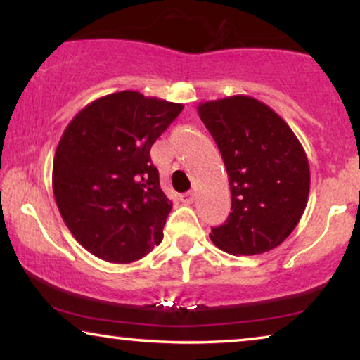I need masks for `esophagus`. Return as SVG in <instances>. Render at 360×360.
I'll list each match as a JSON object with an SVG mask.
<instances>
[{"mask_svg": "<svg viewBox=\"0 0 360 360\" xmlns=\"http://www.w3.org/2000/svg\"><path fill=\"white\" fill-rule=\"evenodd\" d=\"M180 200L184 201L185 205H190V203H193V200H195V193H193V191H186V193L180 195Z\"/></svg>", "mask_w": 360, "mask_h": 360, "instance_id": "34e87169", "label": "esophagus"}]
</instances>
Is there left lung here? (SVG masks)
Masks as SVG:
<instances>
[{
	"mask_svg": "<svg viewBox=\"0 0 360 360\" xmlns=\"http://www.w3.org/2000/svg\"><path fill=\"white\" fill-rule=\"evenodd\" d=\"M198 115L223 155L233 200L211 240L234 255L269 252L292 234L307 208L303 146L272 108L252 96L200 103Z\"/></svg>",
	"mask_w": 360,
	"mask_h": 360,
	"instance_id": "8db88e82",
	"label": "left lung"
}]
</instances>
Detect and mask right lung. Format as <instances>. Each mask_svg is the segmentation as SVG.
I'll use <instances>...</instances> for the list:
<instances>
[{"label":"right lung","instance_id":"add662e5","mask_svg":"<svg viewBox=\"0 0 360 360\" xmlns=\"http://www.w3.org/2000/svg\"><path fill=\"white\" fill-rule=\"evenodd\" d=\"M184 105L117 91L86 105L65 127L52 188L67 228L98 259L131 264L159 245L172 201L150 147Z\"/></svg>","mask_w":360,"mask_h":360}]
</instances>
